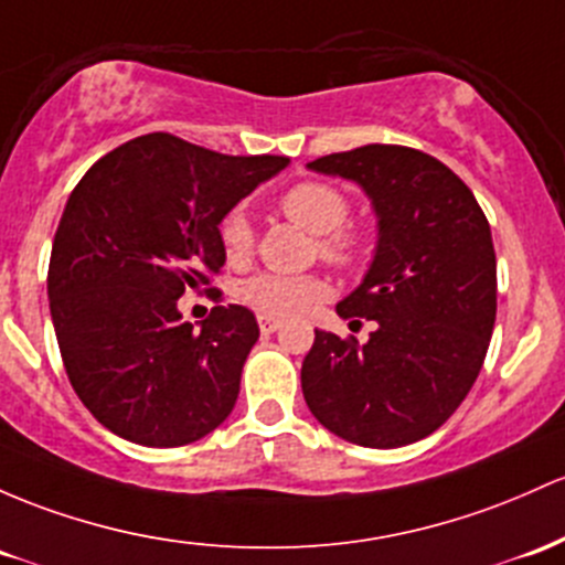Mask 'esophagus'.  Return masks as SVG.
Wrapping results in <instances>:
<instances>
[{
    "instance_id": "esophagus-1",
    "label": "esophagus",
    "mask_w": 565,
    "mask_h": 565,
    "mask_svg": "<svg viewBox=\"0 0 565 565\" xmlns=\"http://www.w3.org/2000/svg\"><path fill=\"white\" fill-rule=\"evenodd\" d=\"M281 330V321L278 319H268V316H259V332L263 334H273Z\"/></svg>"
}]
</instances>
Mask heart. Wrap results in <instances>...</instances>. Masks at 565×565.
Wrapping results in <instances>:
<instances>
[{
  "instance_id": "b5f03b06",
  "label": "heart",
  "mask_w": 565,
  "mask_h": 565,
  "mask_svg": "<svg viewBox=\"0 0 565 565\" xmlns=\"http://www.w3.org/2000/svg\"><path fill=\"white\" fill-rule=\"evenodd\" d=\"M281 212L316 235V252L338 270H359L373 254V231L349 222L351 201L343 190L327 182H297L281 195ZM220 244L231 263H246L257 246V233L244 209H231L220 220ZM327 284L319 276H284L259 273L238 287V297L254 313L268 319H289L319 302Z\"/></svg>"
}]
</instances>
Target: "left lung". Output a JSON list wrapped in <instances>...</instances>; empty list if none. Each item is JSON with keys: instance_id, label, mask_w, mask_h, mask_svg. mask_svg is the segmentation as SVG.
Listing matches in <instances>:
<instances>
[{"instance_id": "1", "label": "left lung", "mask_w": 565, "mask_h": 565, "mask_svg": "<svg viewBox=\"0 0 565 565\" xmlns=\"http://www.w3.org/2000/svg\"><path fill=\"white\" fill-rule=\"evenodd\" d=\"M308 169L353 179L381 225L367 276L338 306L375 321L367 343L316 330L302 396L321 426L364 448L437 431L480 375L495 321L491 225L472 190L431 154L364 145Z\"/></svg>"}]
</instances>
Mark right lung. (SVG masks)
Wrapping results in <instances>:
<instances>
[{
    "instance_id": "add662e5",
    "label": "right lung",
    "mask_w": 565,
    "mask_h": 565,
    "mask_svg": "<svg viewBox=\"0 0 565 565\" xmlns=\"http://www.w3.org/2000/svg\"><path fill=\"white\" fill-rule=\"evenodd\" d=\"M287 163L147 134L96 160L72 190L47 268L51 316L72 388L117 437L179 448L231 415L257 319L214 306L192 330L177 302L225 265L222 216Z\"/></svg>"
}]
</instances>
